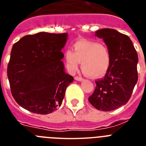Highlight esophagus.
Listing matches in <instances>:
<instances>
[{"instance_id":"1","label":"esophagus","mask_w":146,"mask_h":146,"mask_svg":"<svg viewBox=\"0 0 146 146\" xmlns=\"http://www.w3.org/2000/svg\"><path fill=\"white\" fill-rule=\"evenodd\" d=\"M74 79L77 81H82V80H83V78L81 77H79V76H76V77H74Z\"/></svg>"}]
</instances>
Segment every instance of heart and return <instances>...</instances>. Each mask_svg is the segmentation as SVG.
<instances>
[{
	"label": "heart",
	"instance_id": "heart-1",
	"mask_svg": "<svg viewBox=\"0 0 146 146\" xmlns=\"http://www.w3.org/2000/svg\"><path fill=\"white\" fill-rule=\"evenodd\" d=\"M74 52L68 50L65 52L66 61L69 69L75 71L82 63V72L91 77L104 76L111 64V56L106 47L101 44L88 41H78L73 45Z\"/></svg>",
	"mask_w": 146,
	"mask_h": 146
}]
</instances>
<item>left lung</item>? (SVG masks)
<instances>
[{
	"label": "left lung",
	"instance_id": "obj_1",
	"mask_svg": "<svg viewBox=\"0 0 146 146\" xmlns=\"http://www.w3.org/2000/svg\"><path fill=\"white\" fill-rule=\"evenodd\" d=\"M108 46L111 64L104 77L95 81L96 86L88 101L95 108L110 111L128 102L138 74L137 53L129 37L110 28L96 32Z\"/></svg>",
	"mask_w": 146,
	"mask_h": 146
}]
</instances>
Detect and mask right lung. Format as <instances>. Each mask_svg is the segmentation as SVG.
Instances as JSON below:
<instances>
[{
	"label": "right lung",
	"mask_w": 146,
	"mask_h": 146,
	"mask_svg": "<svg viewBox=\"0 0 146 146\" xmlns=\"http://www.w3.org/2000/svg\"><path fill=\"white\" fill-rule=\"evenodd\" d=\"M68 33L40 32L14 44L7 76L12 96L20 106L46 115L62 104L74 78L64 72L61 52Z\"/></svg>",
	"instance_id": "right-lung-1"
}]
</instances>
